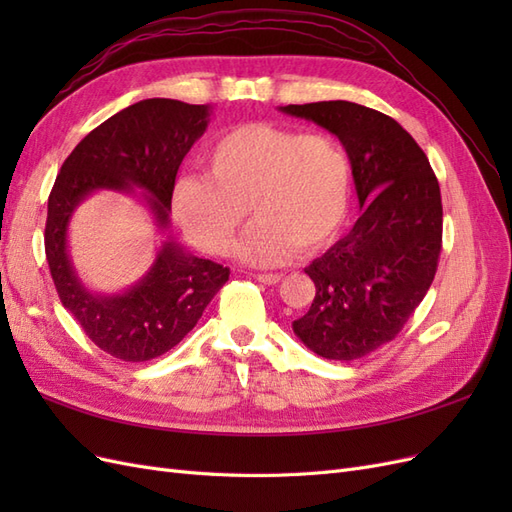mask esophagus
<instances>
[{
	"label": "esophagus",
	"instance_id": "esophagus-1",
	"mask_svg": "<svg viewBox=\"0 0 512 512\" xmlns=\"http://www.w3.org/2000/svg\"><path fill=\"white\" fill-rule=\"evenodd\" d=\"M258 282H262V284H269V286H275V284H280L282 280H284V275L282 273H256L254 275Z\"/></svg>",
	"mask_w": 512,
	"mask_h": 512
}]
</instances>
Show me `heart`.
I'll list each match as a JSON object with an SVG mask.
<instances>
[{"instance_id":"heart-1","label":"heart","mask_w":512,"mask_h":512,"mask_svg":"<svg viewBox=\"0 0 512 512\" xmlns=\"http://www.w3.org/2000/svg\"><path fill=\"white\" fill-rule=\"evenodd\" d=\"M205 175H181L170 207L200 250L226 256L247 220L241 256L260 267L312 254L339 232L350 200V162L327 132H299L247 121L218 134L205 149Z\"/></svg>"}]
</instances>
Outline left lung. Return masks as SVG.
Here are the masks:
<instances>
[{
	"mask_svg": "<svg viewBox=\"0 0 512 512\" xmlns=\"http://www.w3.org/2000/svg\"><path fill=\"white\" fill-rule=\"evenodd\" d=\"M282 111L342 141L363 207L348 235L305 269L316 297L292 329L324 359H361L397 337L438 271L440 185L425 151L389 115L346 100Z\"/></svg>",
	"mask_w": 512,
	"mask_h": 512,
	"instance_id": "8db88e82",
	"label": "left lung"
}]
</instances>
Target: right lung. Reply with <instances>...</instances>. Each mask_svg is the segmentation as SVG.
Returning <instances> with one entry per match:
<instances>
[{"label": "right lung", "mask_w": 512, "mask_h": 512, "mask_svg": "<svg viewBox=\"0 0 512 512\" xmlns=\"http://www.w3.org/2000/svg\"><path fill=\"white\" fill-rule=\"evenodd\" d=\"M209 104L141 100L91 130L61 164L49 194L44 252L59 301L85 335L115 359L143 363L175 348L228 282L230 269L164 243L145 280L117 297L91 294L70 267L66 230L74 207L94 190L143 188L160 226L185 153L207 130Z\"/></svg>", "instance_id": "add662e5"}]
</instances>
